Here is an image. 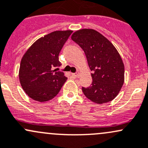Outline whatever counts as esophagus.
<instances>
[{"label":"esophagus","instance_id":"obj_1","mask_svg":"<svg viewBox=\"0 0 148 148\" xmlns=\"http://www.w3.org/2000/svg\"><path fill=\"white\" fill-rule=\"evenodd\" d=\"M71 76H72L73 77H79V73L78 72L73 73V74H71Z\"/></svg>","mask_w":148,"mask_h":148}]
</instances>
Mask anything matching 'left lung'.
<instances>
[{
	"label": "left lung",
	"mask_w": 148,
	"mask_h": 148,
	"mask_svg": "<svg viewBox=\"0 0 148 148\" xmlns=\"http://www.w3.org/2000/svg\"><path fill=\"white\" fill-rule=\"evenodd\" d=\"M81 47L91 71V86L82 87L84 94L91 101L105 103L114 99L124 82V64L117 49L103 35L92 29H82L71 35Z\"/></svg>",
	"instance_id": "8db88e82"
}]
</instances>
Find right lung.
Instances as JSON below:
<instances>
[{"label":"right lung","instance_id":"obj_1","mask_svg":"<svg viewBox=\"0 0 148 148\" xmlns=\"http://www.w3.org/2000/svg\"><path fill=\"white\" fill-rule=\"evenodd\" d=\"M71 30L54 31L37 40L22 58L19 70L23 90L34 100L45 102L60 92L66 78L54 68L61 66L59 54Z\"/></svg>","mask_w":148,"mask_h":148}]
</instances>
